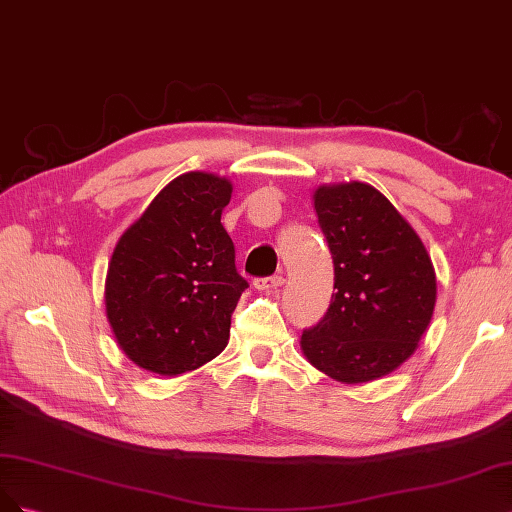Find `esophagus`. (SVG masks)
<instances>
[{"label": "esophagus", "mask_w": 512, "mask_h": 512, "mask_svg": "<svg viewBox=\"0 0 512 512\" xmlns=\"http://www.w3.org/2000/svg\"><path fill=\"white\" fill-rule=\"evenodd\" d=\"M285 278L283 276H266V278H255L253 285L257 291H274L278 287H283Z\"/></svg>", "instance_id": "obj_1"}]
</instances>
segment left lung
Masks as SVG:
<instances>
[{"mask_svg":"<svg viewBox=\"0 0 512 512\" xmlns=\"http://www.w3.org/2000/svg\"><path fill=\"white\" fill-rule=\"evenodd\" d=\"M312 200L334 259L336 293L325 317L304 329L302 351L334 381H376L417 351L432 321V259L415 229L372 185H323Z\"/></svg>","mask_w":512,"mask_h":512,"instance_id":"1","label":"left lung"}]
</instances>
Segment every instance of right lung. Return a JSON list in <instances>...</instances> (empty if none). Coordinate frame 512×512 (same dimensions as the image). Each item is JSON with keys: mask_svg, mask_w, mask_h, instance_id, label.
<instances>
[{"mask_svg": "<svg viewBox=\"0 0 512 512\" xmlns=\"http://www.w3.org/2000/svg\"><path fill=\"white\" fill-rule=\"evenodd\" d=\"M229 200L227 178L180 174L114 246L106 315L123 353L140 368L178 376L227 346L232 312L249 287L221 225Z\"/></svg>", "mask_w": 512, "mask_h": 512, "instance_id": "obj_1", "label": "right lung"}]
</instances>
